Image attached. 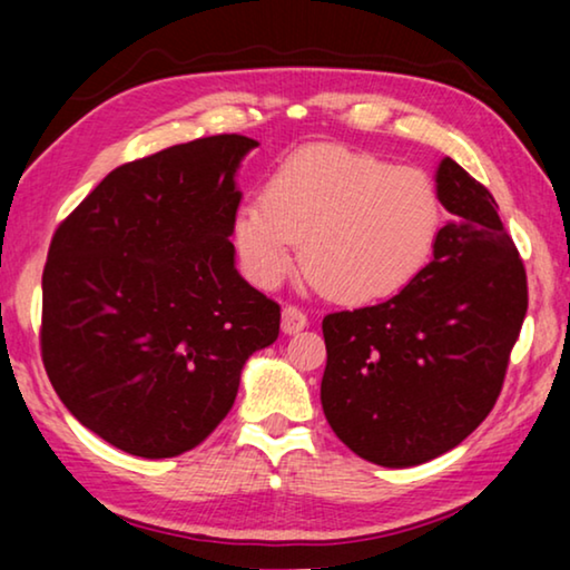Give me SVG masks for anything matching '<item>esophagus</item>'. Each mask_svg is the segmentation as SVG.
Masks as SVG:
<instances>
[{"label":"esophagus","mask_w":570,"mask_h":570,"mask_svg":"<svg viewBox=\"0 0 570 570\" xmlns=\"http://www.w3.org/2000/svg\"><path fill=\"white\" fill-rule=\"evenodd\" d=\"M304 326H308V320H306V314L302 312V308L284 306V312H282V330H284V334H296V332H302Z\"/></svg>","instance_id":"esophagus-1"}]
</instances>
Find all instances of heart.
I'll return each mask as SVG.
<instances>
[{
  "label": "heart",
  "mask_w": 570,
  "mask_h": 570,
  "mask_svg": "<svg viewBox=\"0 0 570 570\" xmlns=\"http://www.w3.org/2000/svg\"><path fill=\"white\" fill-rule=\"evenodd\" d=\"M440 228L442 200L428 173L322 142L266 178L262 200L236 210L230 236L254 286L282 284L302 244L308 284L336 302L366 304L422 272Z\"/></svg>",
  "instance_id": "obj_1"
}]
</instances>
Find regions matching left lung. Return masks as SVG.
Listing matches in <instances>:
<instances>
[{"mask_svg": "<svg viewBox=\"0 0 570 570\" xmlns=\"http://www.w3.org/2000/svg\"><path fill=\"white\" fill-rule=\"evenodd\" d=\"M450 214L432 262L400 294L326 314L322 407L356 455L422 465L488 417L528 308L525 268L485 186L442 158Z\"/></svg>", "mask_w": 570, "mask_h": 570, "instance_id": "obj_1", "label": "left lung"}]
</instances>
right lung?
<instances>
[{"mask_svg": "<svg viewBox=\"0 0 570 570\" xmlns=\"http://www.w3.org/2000/svg\"><path fill=\"white\" fill-rule=\"evenodd\" d=\"M258 146L210 135L125 163L55 230L42 362L57 397L130 455L176 458L234 407L282 308L236 272V173Z\"/></svg>", "mask_w": 570, "mask_h": 570, "instance_id": "add662e5", "label": "right lung"}]
</instances>
